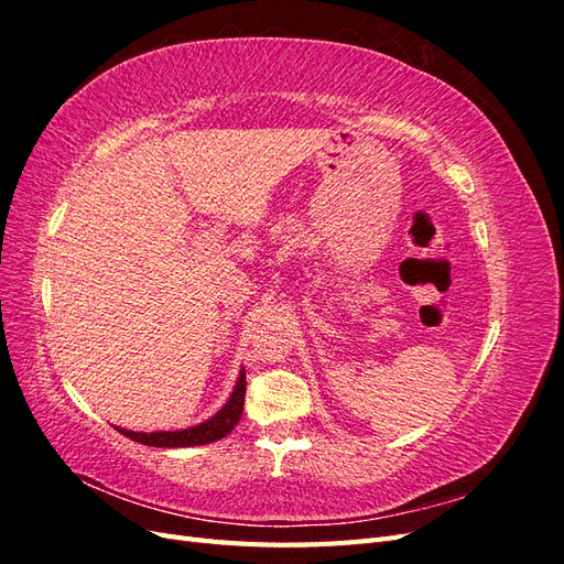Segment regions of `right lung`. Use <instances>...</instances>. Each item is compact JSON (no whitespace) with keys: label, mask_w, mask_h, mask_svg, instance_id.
<instances>
[{"label":"right lung","mask_w":564,"mask_h":564,"mask_svg":"<svg viewBox=\"0 0 564 564\" xmlns=\"http://www.w3.org/2000/svg\"><path fill=\"white\" fill-rule=\"evenodd\" d=\"M245 392H247V373H245V369H240V377H237V381H235V388L230 392L228 402L207 421L191 425V429H181V431H155V433H135V431H127V429H117V431L127 435L129 440L141 442V445H148V447L209 445V442L226 437L235 429L237 421H240L242 409H245Z\"/></svg>","instance_id":"obj_1"}]
</instances>
